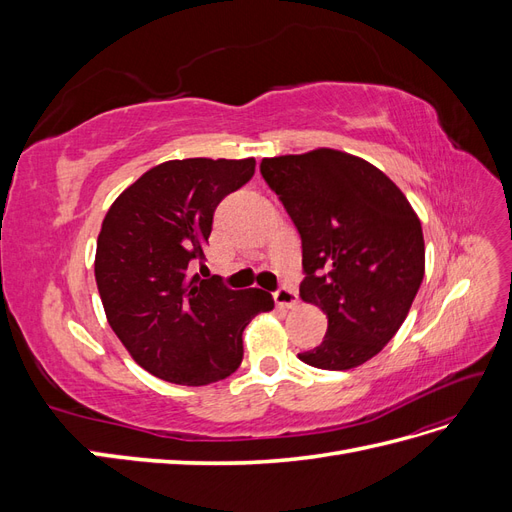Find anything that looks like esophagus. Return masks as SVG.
Wrapping results in <instances>:
<instances>
[{
  "label": "esophagus",
  "instance_id": "34e87169",
  "mask_svg": "<svg viewBox=\"0 0 512 512\" xmlns=\"http://www.w3.org/2000/svg\"><path fill=\"white\" fill-rule=\"evenodd\" d=\"M273 299L275 303L280 307H286V309H294L299 303V297L297 292H294V288H288V286H282L277 292H273Z\"/></svg>",
  "mask_w": 512,
  "mask_h": 512
}]
</instances>
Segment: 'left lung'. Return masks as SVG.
I'll list each match as a JSON object with an SVG mask.
<instances>
[{"label": "left lung", "instance_id": "1", "mask_svg": "<svg viewBox=\"0 0 512 512\" xmlns=\"http://www.w3.org/2000/svg\"><path fill=\"white\" fill-rule=\"evenodd\" d=\"M260 173L301 235V299L329 318L322 344L299 359L331 371L363 365L391 342L421 288V220L380 168L346 151L265 158Z\"/></svg>", "mask_w": 512, "mask_h": 512}]
</instances>
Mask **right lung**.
Returning <instances> with one entry per match:
<instances>
[{"label":"right lung","instance_id":"right-lung-1","mask_svg":"<svg viewBox=\"0 0 512 512\" xmlns=\"http://www.w3.org/2000/svg\"><path fill=\"white\" fill-rule=\"evenodd\" d=\"M254 158L168 160L149 168L106 211L96 247L104 314L132 359L166 382L203 386L243 361V329L273 297L188 277L205 260L213 211L252 179Z\"/></svg>","mask_w":512,"mask_h":512}]
</instances>
